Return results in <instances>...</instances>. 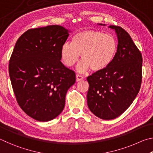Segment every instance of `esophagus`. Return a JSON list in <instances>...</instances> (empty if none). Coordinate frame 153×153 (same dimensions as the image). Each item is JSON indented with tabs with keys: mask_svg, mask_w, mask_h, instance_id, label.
I'll list each match as a JSON object with an SVG mask.
<instances>
[{
	"mask_svg": "<svg viewBox=\"0 0 153 153\" xmlns=\"http://www.w3.org/2000/svg\"><path fill=\"white\" fill-rule=\"evenodd\" d=\"M83 79H84V77H83L82 76H81V75H79V74H77L76 75V81H81V80H82Z\"/></svg>",
	"mask_w": 153,
	"mask_h": 153,
	"instance_id": "esophagus-1",
	"label": "esophagus"
}]
</instances>
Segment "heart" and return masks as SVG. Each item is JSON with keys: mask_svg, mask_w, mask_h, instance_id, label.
<instances>
[{"mask_svg": "<svg viewBox=\"0 0 153 153\" xmlns=\"http://www.w3.org/2000/svg\"><path fill=\"white\" fill-rule=\"evenodd\" d=\"M117 48V40L111 33L97 30H84L75 34L71 44L64 43L61 48V59L65 65L73 67L81 55L77 70L94 71L105 69L115 56Z\"/></svg>", "mask_w": 153, "mask_h": 153, "instance_id": "heart-1", "label": "heart"}]
</instances>
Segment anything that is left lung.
Returning <instances> with one entry per match:
<instances>
[{"label":"left lung","instance_id":"8db88e82","mask_svg":"<svg viewBox=\"0 0 153 153\" xmlns=\"http://www.w3.org/2000/svg\"><path fill=\"white\" fill-rule=\"evenodd\" d=\"M108 28L115 31L117 37L115 55L105 69L87 77L88 106L94 115L105 120L115 119L128 109L139 92L142 82L140 52L123 28L115 25Z\"/></svg>","mask_w":153,"mask_h":153}]
</instances>
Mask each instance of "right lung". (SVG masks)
Instances as JSON below:
<instances>
[{
	"label": "right lung",
	"instance_id": "right-lung-1",
	"mask_svg": "<svg viewBox=\"0 0 153 153\" xmlns=\"http://www.w3.org/2000/svg\"><path fill=\"white\" fill-rule=\"evenodd\" d=\"M70 32L57 25L31 29L15 45L9 67L13 89L22 109L37 121L57 117L76 82L75 72L61 62V46Z\"/></svg>",
	"mask_w": 153,
	"mask_h": 153
}]
</instances>
